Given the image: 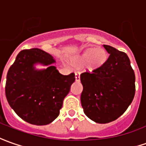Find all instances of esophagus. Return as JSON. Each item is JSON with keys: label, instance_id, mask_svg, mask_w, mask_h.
<instances>
[{"label": "esophagus", "instance_id": "34e87169", "mask_svg": "<svg viewBox=\"0 0 146 146\" xmlns=\"http://www.w3.org/2000/svg\"><path fill=\"white\" fill-rule=\"evenodd\" d=\"M75 81H80V73H78V72L75 73Z\"/></svg>", "mask_w": 146, "mask_h": 146}]
</instances>
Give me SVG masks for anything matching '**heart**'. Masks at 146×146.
Masks as SVG:
<instances>
[{"instance_id": "b5f03b06", "label": "heart", "mask_w": 146, "mask_h": 146, "mask_svg": "<svg viewBox=\"0 0 146 146\" xmlns=\"http://www.w3.org/2000/svg\"><path fill=\"white\" fill-rule=\"evenodd\" d=\"M108 52L102 48L88 47L84 48L81 52L72 58V62L74 65H83L86 64L90 70L102 68L108 60ZM96 64V65H94Z\"/></svg>"}]
</instances>
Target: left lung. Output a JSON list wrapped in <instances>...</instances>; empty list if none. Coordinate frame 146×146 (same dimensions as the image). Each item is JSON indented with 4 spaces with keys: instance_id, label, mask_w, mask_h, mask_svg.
Wrapping results in <instances>:
<instances>
[{
    "instance_id": "obj_1",
    "label": "left lung",
    "mask_w": 146,
    "mask_h": 146,
    "mask_svg": "<svg viewBox=\"0 0 146 146\" xmlns=\"http://www.w3.org/2000/svg\"><path fill=\"white\" fill-rule=\"evenodd\" d=\"M110 56L102 68L81 74V106L99 124L113 121L125 112L135 94V74L127 54L103 44Z\"/></svg>"
}]
</instances>
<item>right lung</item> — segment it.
<instances>
[{"instance_id": "obj_1", "label": "right lung", "mask_w": 146, "mask_h": 146, "mask_svg": "<svg viewBox=\"0 0 146 146\" xmlns=\"http://www.w3.org/2000/svg\"><path fill=\"white\" fill-rule=\"evenodd\" d=\"M56 60L34 48L19 52L8 71L5 95L10 107L26 122L44 125L58 117L63 100L75 81L74 73L62 75ZM37 65L46 66L37 69Z\"/></svg>"}]
</instances>
